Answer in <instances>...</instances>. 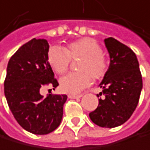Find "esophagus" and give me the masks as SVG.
Returning <instances> with one entry per match:
<instances>
[{"instance_id": "34e87169", "label": "esophagus", "mask_w": 150, "mask_h": 150, "mask_svg": "<svg viewBox=\"0 0 150 150\" xmlns=\"http://www.w3.org/2000/svg\"><path fill=\"white\" fill-rule=\"evenodd\" d=\"M82 97V94H74V93H69L68 94V98L70 99H77V98Z\"/></svg>"}]
</instances>
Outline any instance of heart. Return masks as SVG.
Segmentation results:
<instances>
[{"label": "heart", "mask_w": 150, "mask_h": 150, "mask_svg": "<svg viewBox=\"0 0 150 150\" xmlns=\"http://www.w3.org/2000/svg\"><path fill=\"white\" fill-rule=\"evenodd\" d=\"M102 47L95 39L83 38L67 44L64 48L53 46L47 51V62L53 70L65 74L71 60L78 59L79 71L69 73L60 79L61 89L70 93H77L92 83L93 79L102 78L108 68L107 60L102 53Z\"/></svg>", "instance_id": "1"}]
</instances>
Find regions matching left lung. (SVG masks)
I'll return each mask as SVG.
<instances>
[{"instance_id": "8db88e82", "label": "left lung", "mask_w": 150, "mask_h": 150, "mask_svg": "<svg viewBox=\"0 0 150 150\" xmlns=\"http://www.w3.org/2000/svg\"><path fill=\"white\" fill-rule=\"evenodd\" d=\"M110 66L100 83L104 98L89 113L92 122L103 128H115L130 118L139 103L142 76L135 53L113 38L104 39ZM99 97V95H98Z\"/></svg>"}]
</instances>
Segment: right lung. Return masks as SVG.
<instances>
[{
	"instance_id": "right-lung-1",
	"label": "right lung",
	"mask_w": 150,
	"mask_h": 150,
	"mask_svg": "<svg viewBox=\"0 0 150 150\" xmlns=\"http://www.w3.org/2000/svg\"><path fill=\"white\" fill-rule=\"evenodd\" d=\"M49 45L46 39L33 38L11 57L4 81V94L15 120L36 135L54 131L60 124L66 94H40L45 86L58 85L47 62Z\"/></svg>"
}]
</instances>
